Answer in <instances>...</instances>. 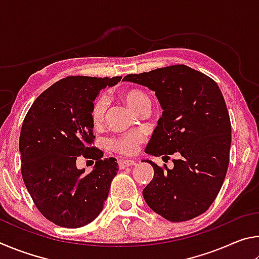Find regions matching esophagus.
Masks as SVG:
<instances>
[{
	"mask_svg": "<svg viewBox=\"0 0 259 259\" xmlns=\"http://www.w3.org/2000/svg\"><path fill=\"white\" fill-rule=\"evenodd\" d=\"M135 164H136V161H134V160H120L119 161V165L121 169L128 168V166L135 165Z\"/></svg>",
	"mask_w": 259,
	"mask_h": 259,
	"instance_id": "1",
	"label": "esophagus"
}]
</instances>
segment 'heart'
I'll list each match as a JSON object with an SVG mask.
<instances>
[{
	"instance_id": "b5f03b06",
	"label": "heart",
	"mask_w": 259,
	"mask_h": 259,
	"mask_svg": "<svg viewBox=\"0 0 259 259\" xmlns=\"http://www.w3.org/2000/svg\"><path fill=\"white\" fill-rule=\"evenodd\" d=\"M125 103L129 105V107L133 109L134 112L137 111V109L142 106V105L146 102V100H150L142 91L139 90H129L123 95ZM105 108H106V100L103 97H99L96 99V102L93 105V109H91V119L95 124H98L103 121L104 114H105ZM140 136L138 134H128L122 136V137L114 139L112 142V146L115 151L123 153V154H134V153L137 151L138 144L140 143Z\"/></svg>"
}]
</instances>
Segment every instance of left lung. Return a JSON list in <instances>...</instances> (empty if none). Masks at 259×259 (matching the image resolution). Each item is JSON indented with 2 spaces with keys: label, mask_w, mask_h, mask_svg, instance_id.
Instances as JSON below:
<instances>
[{
  "label": "left lung",
  "mask_w": 259,
  "mask_h": 259,
  "mask_svg": "<svg viewBox=\"0 0 259 259\" xmlns=\"http://www.w3.org/2000/svg\"><path fill=\"white\" fill-rule=\"evenodd\" d=\"M123 81L154 91L162 116L145 153L178 152L174 168L154 169L143 196L153 211L170 222H184L207 211L224 182L230 161L231 122L222 91L212 78L185 65H174Z\"/></svg>",
  "instance_id": "left-lung-1"
}]
</instances>
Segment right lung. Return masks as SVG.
<instances>
[{"label":"right lung","instance_id":"obj_1","mask_svg":"<svg viewBox=\"0 0 259 259\" xmlns=\"http://www.w3.org/2000/svg\"><path fill=\"white\" fill-rule=\"evenodd\" d=\"M122 76H67L35 99L21 125V175L36 208L50 222L77 229L97 218L117 172L115 157L94 142L91 109L99 91ZM96 160L92 172L77 169V156Z\"/></svg>","mask_w":259,"mask_h":259}]
</instances>
